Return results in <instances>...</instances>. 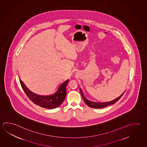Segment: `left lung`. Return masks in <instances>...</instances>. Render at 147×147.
<instances>
[{
    "label": "left lung",
    "mask_w": 147,
    "mask_h": 147,
    "mask_svg": "<svg viewBox=\"0 0 147 147\" xmlns=\"http://www.w3.org/2000/svg\"><path fill=\"white\" fill-rule=\"evenodd\" d=\"M80 89L81 95H82V97L85 103L88 106V107H91V108H104V107H107L108 106H109L110 105L114 104L115 103L117 102L121 98V97L123 96V94L125 92V91H124V92L120 96H119L117 98L111 101L105 102H95L90 101L88 99L86 98L81 88H80Z\"/></svg>",
    "instance_id": "left-lung-1"
}]
</instances>
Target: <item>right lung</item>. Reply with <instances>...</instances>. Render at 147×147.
Returning a JSON list of instances; mask_svg holds the SVG:
<instances>
[{
    "label": "right lung",
    "mask_w": 147,
    "mask_h": 147,
    "mask_svg": "<svg viewBox=\"0 0 147 147\" xmlns=\"http://www.w3.org/2000/svg\"><path fill=\"white\" fill-rule=\"evenodd\" d=\"M22 88L30 100L35 104L44 108L54 109L59 106L64 102L66 95V86L69 80L64 81L59 86L55 93L49 95H39L32 93L24 83L20 81Z\"/></svg>",
    "instance_id": "1"
}]
</instances>
